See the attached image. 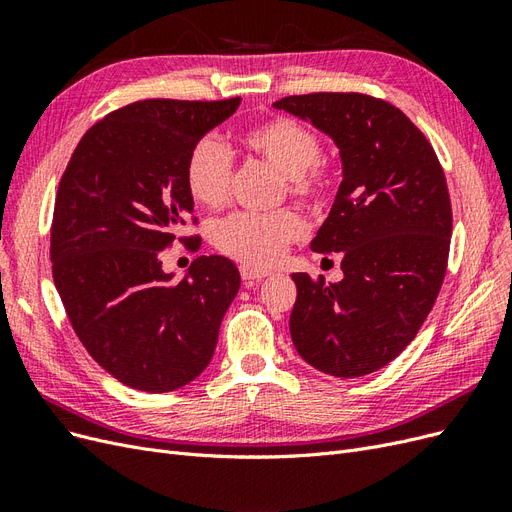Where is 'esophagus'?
Returning a JSON list of instances; mask_svg holds the SVG:
<instances>
[{
    "mask_svg": "<svg viewBox=\"0 0 512 512\" xmlns=\"http://www.w3.org/2000/svg\"><path fill=\"white\" fill-rule=\"evenodd\" d=\"M239 273H241V277H243L245 282H258V280H262V277L269 275L267 269H258V267H252V265H245V262L239 267Z\"/></svg>",
    "mask_w": 512,
    "mask_h": 512,
    "instance_id": "34e87169",
    "label": "esophagus"
}]
</instances>
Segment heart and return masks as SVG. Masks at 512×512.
Masks as SVG:
<instances>
[{
	"mask_svg": "<svg viewBox=\"0 0 512 512\" xmlns=\"http://www.w3.org/2000/svg\"><path fill=\"white\" fill-rule=\"evenodd\" d=\"M243 145L267 160L286 177L288 192L316 200L327 190L318 136L290 117H273L247 128ZM185 183L198 205L220 209L230 196L232 158L218 138L207 136L190 151ZM305 235V222L290 209L275 213H232L211 226V241L220 252L252 267H269L284 256L288 245Z\"/></svg>",
	"mask_w": 512,
	"mask_h": 512,
	"instance_id": "obj_1",
	"label": "heart"
}]
</instances>
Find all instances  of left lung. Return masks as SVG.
Returning a JSON list of instances; mask_svg holds the SVG:
<instances>
[{"mask_svg": "<svg viewBox=\"0 0 512 512\" xmlns=\"http://www.w3.org/2000/svg\"><path fill=\"white\" fill-rule=\"evenodd\" d=\"M273 106L327 134L342 160L329 218L309 247L342 252L344 280L292 273V344L322 374L367 376L412 342L438 299L453 232L444 170L423 132L384 100L307 94Z\"/></svg>", "mask_w": 512, "mask_h": 512, "instance_id": "left-lung-1", "label": "left lung"}]
</instances>
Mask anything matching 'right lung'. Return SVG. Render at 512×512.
Returning <instances> with one entry per match:
<instances>
[{"instance_id": "obj_1", "label": "right lung", "mask_w": 512, "mask_h": 512, "mask_svg": "<svg viewBox=\"0 0 512 512\" xmlns=\"http://www.w3.org/2000/svg\"><path fill=\"white\" fill-rule=\"evenodd\" d=\"M218 102L141 100L91 126L59 181L51 228L53 280L81 344L130 389L168 393L209 365L241 275L198 256L181 280L162 269L194 211L190 151L237 111ZM196 222V220H194Z\"/></svg>"}]
</instances>
